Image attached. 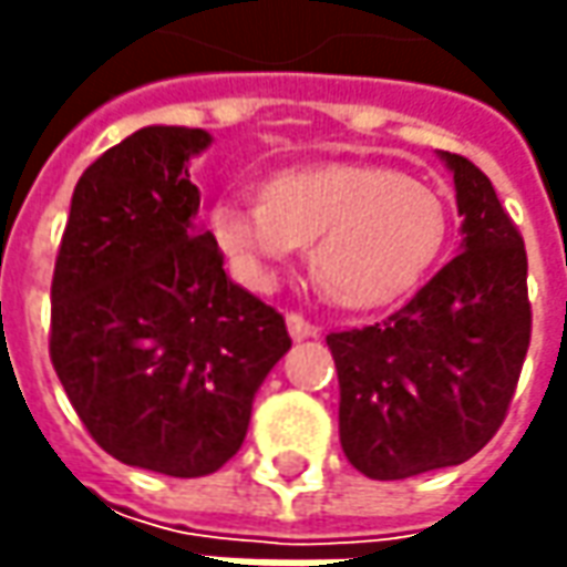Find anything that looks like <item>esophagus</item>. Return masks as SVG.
Segmentation results:
<instances>
[{"label":"esophagus","instance_id":"1","mask_svg":"<svg viewBox=\"0 0 567 567\" xmlns=\"http://www.w3.org/2000/svg\"><path fill=\"white\" fill-rule=\"evenodd\" d=\"M287 331H290V338L293 340L318 338L316 324H312V321H306L302 316H296V312H290V316H287Z\"/></svg>","mask_w":567,"mask_h":567}]
</instances>
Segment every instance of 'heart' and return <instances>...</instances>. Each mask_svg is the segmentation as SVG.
<instances>
[{
  "instance_id": "obj_1",
  "label": "heart",
  "mask_w": 567,
  "mask_h": 567,
  "mask_svg": "<svg viewBox=\"0 0 567 567\" xmlns=\"http://www.w3.org/2000/svg\"><path fill=\"white\" fill-rule=\"evenodd\" d=\"M210 233L251 287H271L299 246L318 290L347 309L391 302L420 284L447 236L442 195L398 169L316 164L284 169L261 198L220 202Z\"/></svg>"
}]
</instances>
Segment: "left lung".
Instances as JSON below:
<instances>
[{"mask_svg": "<svg viewBox=\"0 0 567 567\" xmlns=\"http://www.w3.org/2000/svg\"><path fill=\"white\" fill-rule=\"evenodd\" d=\"M439 157L454 173L461 251L394 316L328 334L340 445L369 480L454 467L486 447L530 347L524 239L480 166Z\"/></svg>", "mask_w": 567, "mask_h": 567, "instance_id": "obj_1", "label": "left lung"}]
</instances>
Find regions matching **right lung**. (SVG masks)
<instances>
[{"label": "right lung", "instance_id": "add662e5", "mask_svg": "<svg viewBox=\"0 0 567 567\" xmlns=\"http://www.w3.org/2000/svg\"><path fill=\"white\" fill-rule=\"evenodd\" d=\"M210 135L147 125L78 179L53 271L50 357L84 429L128 467L207 476L243 447L290 350L284 316L233 284L188 161Z\"/></svg>", "mask_w": 567, "mask_h": 567}]
</instances>
